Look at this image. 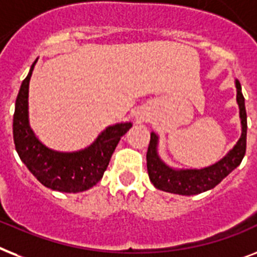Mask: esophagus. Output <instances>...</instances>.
Returning a JSON list of instances; mask_svg holds the SVG:
<instances>
[{"mask_svg":"<svg viewBox=\"0 0 257 257\" xmlns=\"http://www.w3.org/2000/svg\"><path fill=\"white\" fill-rule=\"evenodd\" d=\"M141 118H144V117H140V120H141Z\"/></svg>","mask_w":257,"mask_h":257,"instance_id":"1","label":"esophagus"}]
</instances>
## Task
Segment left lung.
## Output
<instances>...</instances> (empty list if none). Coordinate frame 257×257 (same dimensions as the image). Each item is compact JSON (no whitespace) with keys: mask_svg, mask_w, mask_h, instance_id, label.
<instances>
[{"mask_svg":"<svg viewBox=\"0 0 257 257\" xmlns=\"http://www.w3.org/2000/svg\"><path fill=\"white\" fill-rule=\"evenodd\" d=\"M236 87V103L239 105L241 135L232 149L220 158L218 162L201 169H176L165 164L158 154L157 133H150V143L147 153V168L149 179L154 187L166 193L179 195H197L211 190L226 178L233 169L240 165L245 154L247 147V113L244 96L241 93V85L239 80H235Z\"/></svg>","mask_w":257,"mask_h":257,"instance_id":"obj_1","label":"left lung"}]
</instances>
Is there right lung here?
I'll list each match as a JSON object with an SVG mask.
<instances>
[{"instance_id": "1", "label": "right lung", "mask_w": 257, "mask_h": 257, "mask_svg": "<svg viewBox=\"0 0 257 257\" xmlns=\"http://www.w3.org/2000/svg\"><path fill=\"white\" fill-rule=\"evenodd\" d=\"M21 84L13 116V137L21 161L43 186L60 193H80L103 178L118 141L132 122L109 125L91 145L75 152L50 149L35 136L29 122V84L35 63Z\"/></svg>"}]
</instances>
